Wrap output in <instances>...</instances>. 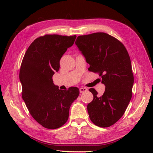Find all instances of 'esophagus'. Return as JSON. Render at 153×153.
<instances>
[{"instance_id": "esophagus-1", "label": "esophagus", "mask_w": 153, "mask_h": 153, "mask_svg": "<svg viewBox=\"0 0 153 153\" xmlns=\"http://www.w3.org/2000/svg\"><path fill=\"white\" fill-rule=\"evenodd\" d=\"M79 91H80V93L86 92V91H87V88H83V87H82V88L79 89Z\"/></svg>"}]
</instances>
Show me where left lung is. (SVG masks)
I'll use <instances>...</instances> for the list:
<instances>
[{"instance_id": "left-lung-1", "label": "left lung", "mask_w": 153, "mask_h": 153, "mask_svg": "<svg viewBox=\"0 0 153 153\" xmlns=\"http://www.w3.org/2000/svg\"><path fill=\"white\" fill-rule=\"evenodd\" d=\"M76 44L90 65L89 71L99 74L105 85L100 97L94 88L89 89L93 95L87 105L90 120L108 128L121 118L131 99L134 77L129 55L122 42L102 32L80 35Z\"/></svg>"}]
</instances>
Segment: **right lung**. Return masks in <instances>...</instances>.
<instances>
[{
	"label": "right lung",
	"mask_w": 153,
	"mask_h": 153,
	"mask_svg": "<svg viewBox=\"0 0 153 153\" xmlns=\"http://www.w3.org/2000/svg\"><path fill=\"white\" fill-rule=\"evenodd\" d=\"M76 35H45L32 42L25 52L19 70L22 96L31 116L45 128H60L67 122L70 107L79 96V89L67 91L54 85L53 76L60 60L72 46Z\"/></svg>",
	"instance_id": "right-lung-1"
}]
</instances>
